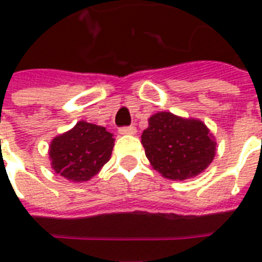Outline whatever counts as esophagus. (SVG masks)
<instances>
[{
	"label": "esophagus",
	"instance_id": "esophagus-1",
	"mask_svg": "<svg viewBox=\"0 0 262 262\" xmlns=\"http://www.w3.org/2000/svg\"><path fill=\"white\" fill-rule=\"evenodd\" d=\"M136 129L135 126H123V127H119V133L121 135H136Z\"/></svg>",
	"mask_w": 262,
	"mask_h": 262
}]
</instances>
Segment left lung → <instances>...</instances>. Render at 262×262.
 Instances as JSON below:
<instances>
[{
    "label": "left lung",
    "instance_id": "1",
    "mask_svg": "<svg viewBox=\"0 0 262 262\" xmlns=\"http://www.w3.org/2000/svg\"><path fill=\"white\" fill-rule=\"evenodd\" d=\"M148 123L141 144L152 167L164 178H193L212 163L216 141L200 119L162 111L152 115Z\"/></svg>",
    "mask_w": 262,
    "mask_h": 262
}]
</instances>
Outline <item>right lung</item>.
Listing matches in <instances>:
<instances>
[{"instance_id":"obj_1","label":"right lung","mask_w":262,"mask_h":262,"mask_svg":"<svg viewBox=\"0 0 262 262\" xmlns=\"http://www.w3.org/2000/svg\"><path fill=\"white\" fill-rule=\"evenodd\" d=\"M114 139L106 127L80 121L53 139L49 149L51 167L72 182L90 181L110 160Z\"/></svg>"}]
</instances>
